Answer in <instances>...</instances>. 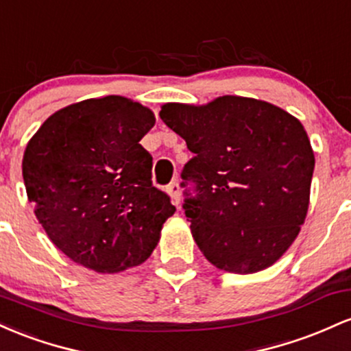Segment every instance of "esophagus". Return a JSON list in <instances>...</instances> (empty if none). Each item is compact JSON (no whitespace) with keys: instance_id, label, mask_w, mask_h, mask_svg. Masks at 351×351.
I'll use <instances>...</instances> for the list:
<instances>
[{"instance_id":"34e87169","label":"esophagus","mask_w":351,"mask_h":351,"mask_svg":"<svg viewBox=\"0 0 351 351\" xmlns=\"http://www.w3.org/2000/svg\"><path fill=\"white\" fill-rule=\"evenodd\" d=\"M167 192L172 197V202H174L176 206H179V204H180V187H179V184H177V182L169 184Z\"/></svg>"}]
</instances>
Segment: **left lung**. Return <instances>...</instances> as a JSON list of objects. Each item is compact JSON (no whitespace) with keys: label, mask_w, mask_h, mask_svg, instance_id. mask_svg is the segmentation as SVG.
Returning <instances> with one entry per match:
<instances>
[{"label":"left lung","mask_w":351,"mask_h":351,"mask_svg":"<svg viewBox=\"0 0 351 351\" xmlns=\"http://www.w3.org/2000/svg\"><path fill=\"white\" fill-rule=\"evenodd\" d=\"M160 119L194 152L180 177L195 243L220 270L254 274L297 239L315 157L297 117L270 102L222 96L206 106L167 102Z\"/></svg>","instance_id":"left-lung-1"}]
</instances>
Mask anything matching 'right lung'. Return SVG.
Wrapping results in <instances>:
<instances>
[{
  "mask_svg": "<svg viewBox=\"0 0 351 351\" xmlns=\"http://www.w3.org/2000/svg\"><path fill=\"white\" fill-rule=\"evenodd\" d=\"M154 124L139 102L106 96L54 112L27 143V199L51 242L73 262L114 274L156 249L176 207L152 186V156L139 144Z\"/></svg>",
  "mask_w": 351,
  "mask_h": 351,
  "instance_id": "right-lung-1",
  "label": "right lung"
}]
</instances>
